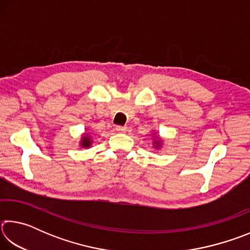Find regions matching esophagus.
Returning <instances> with one entry per match:
<instances>
[{
	"label": "esophagus",
	"instance_id": "obj_1",
	"mask_svg": "<svg viewBox=\"0 0 250 250\" xmlns=\"http://www.w3.org/2000/svg\"><path fill=\"white\" fill-rule=\"evenodd\" d=\"M116 130L118 131V132H125L126 126H125V125H117L116 126Z\"/></svg>",
	"mask_w": 250,
	"mask_h": 250
}]
</instances>
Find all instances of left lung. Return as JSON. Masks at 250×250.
<instances>
[{"label":"left lung","instance_id":"8db88e82","mask_svg":"<svg viewBox=\"0 0 250 250\" xmlns=\"http://www.w3.org/2000/svg\"><path fill=\"white\" fill-rule=\"evenodd\" d=\"M161 145H162V142H161V140H155L154 141V146L155 147H160Z\"/></svg>","mask_w":250,"mask_h":250}]
</instances>
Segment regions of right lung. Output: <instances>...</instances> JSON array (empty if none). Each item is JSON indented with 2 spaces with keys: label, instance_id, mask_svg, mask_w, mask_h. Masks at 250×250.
<instances>
[{
  "label": "right lung",
  "instance_id": "obj_1",
  "mask_svg": "<svg viewBox=\"0 0 250 250\" xmlns=\"http://www.w3.org/2000/svg\"><path fill=\"white\" fill-rule=\"evenodd\" d=\"M91 142H92V140H91V138L89 137V135L84 134L83 137L82 138V141H80V145H82L83 147H90Z\"/></svg>",
  "mask_w": 250,
  "mask_h": 250
}]
</instances>
